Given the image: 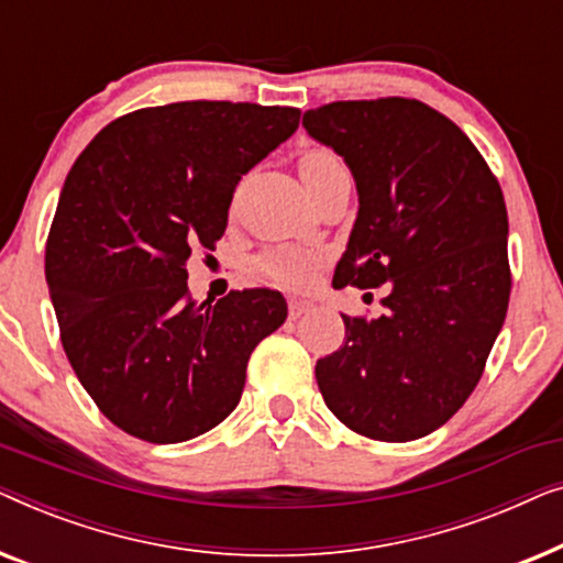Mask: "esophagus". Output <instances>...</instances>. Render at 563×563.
Here are the masks:
<instances>
[{"label":"esophagus","mask_w":563,"mask_h":563,"mask_svg":"<svg viewBox=\"0 0 563 563\" xmlns=\"http://www.w3.org/2000/svg\"><path fill=\"white\" fill-rule=\"evenodd\" d=\"M287 307H289V320H297V318H302V314H307V312L312 310V302H307V299L291 297Z\"/></svg>","instance_id":"obj_1"}]
</instances>
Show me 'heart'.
Here are the masks:
<instances>
[{"label": "heart", "instance_id": "obj_1", "mask_svg": "<svg viewBox=\"0 0 563 563\" xmlns=\"http://www.w3.org/2000/svg\"><path fill=\"white\" fill-rule=\"evenodd\" d=\"M343 161L335 156L333 151L325 148H312L302 153L299 158V176L302 179H312L328 168L341 166ZM322 264V256L318 251H305V249H291V245H279V249H268L258 256L256 268L268 279L279 282V284H289V287H302L312 279V274L318 272V266Z\"/></svg>", "mask_w": 563, "mask_h": 563}]
</instances>
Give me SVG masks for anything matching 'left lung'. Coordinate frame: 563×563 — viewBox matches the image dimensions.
I'll return each instance as SVG.
<instances>
[{
	"mask_svg": "<svg viewBox=\"0 0 563 563\" xmlns=\"http://www.w3.org/2000/svg\"><path fill=\"white\" fill-rule=\"evenodd\" d=\"M302 125L349 164L358 214L335 287L389 282L384 314L349 318L314 366L343 426L374 441L433 433L472 395L510 302L507 210L464 130L405 97L333 102Z\"/></svg>",
	"mask_w": 563,
	"mask_h": 563,
	"instance_id": "1",
	"label": "left lung"
}]
</instances>
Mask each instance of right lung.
I'll return each instance as SVG.
<instances>
[{
    "label": "right lung",
    "instance_id": "add662e5",
    "mask_svg": "<svg viewBox=\"0 0 563 563\" xmlns=\"http://www.w3.org/2000/svg\"><path fill=\"white\" fill-rule=\"evenodd\" d=\"M299 125L297 107L174 102L112 120L60 189L45 282L81 387L125 433L181 443L241 402L256 345L287 320L276 289L189 297L243 174Z\"/></svg>",
    "mask_w": 563,
    "mask_h": 563
}]
</instances>
